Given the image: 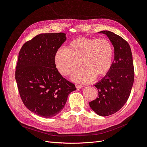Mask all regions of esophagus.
Returning <instances> with one entry per match:
<instances>
[{"label": "esophagus", "mask_w": 147, "mask_h": 147, "mask_svg": "<svg viewBox=\"0 0 147 147\" xmlns=\"http://www.w3.org/2000/svg\"><path fill=\"white\" fill-rule=\"evenodd\" d=\"M75 86L77 89H80L82 88H83V86L81 85V84H75Z\"/></svg>", "instance_id": "obj_1"}]
</instances>
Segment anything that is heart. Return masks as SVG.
<instances>
[{
    "mask_svg": "<svg viewBox=\"0 0 147 147\" xmlns=\"http://www.w3.org/2000/svg\"><path fill=\"white\" fill-rule=\"evenodd\" d=\"M113 47L107 39L79 38L60 48L55 55V63L59 73L69 76L81 64L83 68L72 77L74 81L86 83L95 77H104L112 65Z\"/></svg>",
    "mask_w": 147,
    "mask_h": 147,
    "instance_id": "b5f03b06",
    "label": "heart"
}]
</instances>
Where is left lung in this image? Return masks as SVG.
<instances>
[{"mask_svg": "<svg viewBox=\"0 0 147 147\" xmlns=\"http://www.w3.org/2000/svg\"><path fill=\"white\" fill-rule=\"evenodd\" d=\"M99 32L109 38L115 57L109 72L94 84L98 97L90 102V106L97 115L106 117L117 112L126 104L134 83V69L131 48L125 40L109 30Z\"/></svg>", "mask_w": 147, "mask_h": 147, "instance_id": "8db88e82", "label": "left lung"}]
</instances>
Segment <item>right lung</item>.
Returning a JSON list of instances; mask_svg holds the SVG:
<instances>
[{"mask_svg":"<svg viewBox=\"0 0 147 147\" xmlns=\"http://www.w3.org/2000/svg\"><path fill=\"white\" fill-rule=\"evenodd\" d=\"M66 40L65 34H40L21 47L15 79L24 105L44 118L56 116L63 110L75 84L58 72L55 55Z\"/></svg>","mask_w":147,"mask_h":147,"instance_id":"obj_1","label":"right lung"}]
</instances>
